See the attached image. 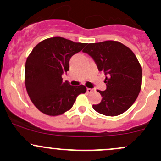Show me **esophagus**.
<instances>
[{
    "label": "esophagus",
    "instance_id": "obj_1",
    "mask_svg": "<svg viewBox=\"0 0 161 161\" xmlns=\"http://www.w3.org/2000/svg\"><path fill=\"white\" fill-rule=\"evenodd\" d=\"M87 92L88 93H92V92H93V89L90 88H87Z\"/></svg>",
    "mask_w": 161,
    "mask_h": 161
}]
</instances>
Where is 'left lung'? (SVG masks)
I'll use <instances>...</instances> for the list:
<instances>
[{"mask_svg":"<svg viewBox=\"0 0 161 161\" xmlns=\"http://www.w3.org/2000/svg\"><path fill=\"white\" fill-rule=\"evenodd\" d=\"M94 59L100 71L108 77L105 91L97 90L102 99L92 108L108 116L120 115L137 99L142 87V66L128 47L116 41L87 44L82 50Z\"/></svg>","mask_w":161,"mask_h":161,"instance_id":"left-lung-1","label":"left lung"}]
</instances>
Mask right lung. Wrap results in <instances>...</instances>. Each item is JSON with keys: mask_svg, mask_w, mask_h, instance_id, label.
Segmentation results:
<instances>
[{"mask_svg": "<svg viewBox=\"0 0 161 161\" xmlns=\"http://www.w3.org/2000/svg\"><path fill=\"white\" fill-rule=\"evenodd\" d=\"M86 43L73 42L61 37L45 39L33 48L25 66V85L33 104L48 116H59L70 110L86 87L63 82L62 74L69 69L71 57Z\"/></svg>", "mask_w": 161, "mask_h": 161, "instance_id": "1", "label": "right lung"}]
</instances>
